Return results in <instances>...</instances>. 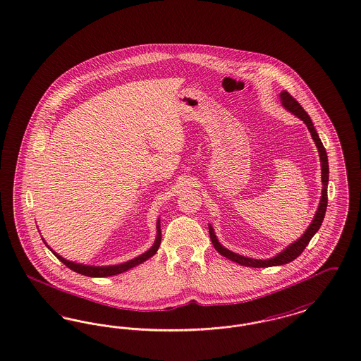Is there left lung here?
Here are the masks:
<instances>
[{
    "instance_id": "left-lung-1",
    "label": "left lung",
    "mask_w": 361,
    "mask_h": 361,
    "mask_svg": "<svg viewBox=\"0 0 361 361\" xmlns=\"http://www.w3.org/2000/svg\"><path fill=\"white\" fill-rule=\"evenodd\" d=\"M281 101L283 107L288 110L290 113H293L294 116H298L300 119H302L303 122L306 123L307 129L310 131L316 146L318 147V153H319V159H321V171H322V196H321V202L318 205L317 212H316V216L313 219L312 224L309 226V228L306 230V232L303 233L302 236L294 242L293 245H288L286 250H283L281 254H278L274 258L267 260L260 259H251V258H245L242 257L239 254H235L230 250L224 248L223 245H220L217 242L216 235L214 232V228L209 226V236H211V240H212V245L215 247L219 254H221L223 257L228 258V259L233 260L242 266H247V267H271V266H281V264H286L288 262L298 258L301 254H302L303 250L306 248V245H309L310 239L314 236V233L319 230L321 224H322V220L325 217V212H326V207H328V181H329V165H328V154H326V150L324 147V145L321 142L319 137H318L317 131L313 126V122L310 119V116H307V113L302 109V106L295 101L288 91H282L281 92Z\"/></svg>"
}]
</instances>
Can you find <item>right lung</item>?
<instances>
[{
  "label": "right lung",
  "instance_id": "1",
  "mask_svg": "<svg viewBox=\"0 0 361 361\" xmlns=\"http://www.w3.org/2000/svg\"><path fill=\"white\" fill-rule=\"evenodd\" d=\"M159 245H161V228H159V220L157 221V239L154 242V245H152L150 250H147L146 252H144L142 255L134 258V259L129 260L126 263H122V264H116V266H106V267H97V266H85V264H79V263H73L70 260L64 259L61 258L60 255H58L56 252H52L55 254V257L58 258L61 263H64L68 269H71L75 273H79V274L86 275V276H111V275L121 274L126 270H129L131 267L142 263L145 260L149 259L150 257H153L157 250H159ZM49 248V247H48Z\"/></svg>",
  "mask_w": 361,
  "mask_h": 361
}]
</instances>
